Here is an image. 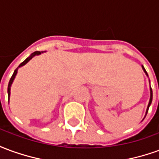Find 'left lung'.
Here are the masks:
<instances>
[{
  "label": "left lung",
  "instance_id": "1",
  "mask_svg": "<svg viewBox=\"0 0 159 159\" xmlns=\"http://www.w3.org/2000/svg\"><path fill=\"white\" fill-rule=\"evenodd\" d=\"M143 70L144 71L146 72V74L147 75V72L146 71V70H145V68L143 67ZM148 76V75H147ZM150 91H151V96H150V100H149V104H148V107H147V113H146V116H147V111H148V109H149V107H150V105L152 104V88H150Z\"/></svg>",
  "mask_w": 159,
  "mask_h": 159
}]
</instances>
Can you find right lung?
<instances>
[{"instance_id": "obj_1", "label": "right lung", "mask_w": 159, "mask_h": 159, "mask_svg": "<svg viewBox=\"0 0 159 159\" xmlns=\"http://www.w3.org/2000/svg\"><path fill=\"white\" fill-rule=\"evenodd\" d=\"M38 54H41V52L40 51H36V52H34L31 54V55L30 56V57H28L27 59L25 60V61H23L20 65L19 66V67H20V66H25V65L26 63L28 62L29 60H30V59H32L33 57L35 55H38ZM17 71H18V68L14 70V72H13V74H12V77H11V79H10V81H9V83H8V87H7V93H8V100H9V97H10V88H11V85H12V82H13V79L15 78V76H16V74H17Z\"/></svg>"}]
</instances>
